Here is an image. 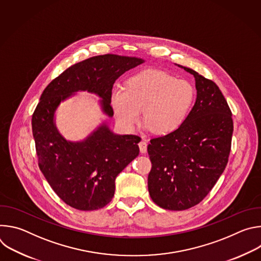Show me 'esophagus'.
<instances>
[{
	"label": "esophagus",
	"mask_w": 261,
	"mask_h": 261,
	"mask_svg": "<svg viewBox=\"0 0 261 261\" xmlns=\"http://www.w3.org/2000/svg\"><path fill=\"white\" fill-rule=\"evenodd\" d=\"M139 150H140V153L141 154H145L146 153V150H147V142L145 139H142L139 143Z\"/></svg>",
	"instance_id": "34e87169"
}]
</instances>
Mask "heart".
<instances>
[{"label": "heart", "mask_w": 261, "mask_h": 261, "mask_svg": "<svg viewBox=\"0 0 261 261\" xmlns=\"http://www.w3.org/2000/svg\"><path fill=\"white\" fill-rule=\"evenodd\" d=\"M110 100L117 120L124 128H134L143 109L145 128L166 135L178 129L187 118L194 90L188 82L151 69L131 77L127 88L115 89Z\"/></svg>", "instance_id": "b5f03b06"}]
</instances>
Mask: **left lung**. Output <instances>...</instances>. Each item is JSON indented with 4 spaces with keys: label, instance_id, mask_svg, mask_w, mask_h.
I'll return each instance as SVG.
<instances>
[{
    "label": "left lung",
    "instance_id": "1",
    "mask_svg": "<svg viewBox=\"0 0 261 261\" xmlns=\"http://www.w3.org/2000/svg\"><path fill=\"white\" fill-rule=\"evenodd\" d=\"M175 65L194 76L196 101L178 129L147 145L152 162L147 188L160 207L184 211L198 204L224 171L233 123L218 86L190 68Z\"/></svg>",
    "mask_w": 261,
    "mask_h": 261
}]
</instances>
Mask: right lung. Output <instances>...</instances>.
Returning <instances> with one entry per match:
<instances>
[{"label":"right lung","instance_id":"obj_1","mask_svg":"<svg viewBox=\"0 0 261 261\" xmlns=\"http://www.w3.org/2000/svg\"><path fill=\"white\" fill-rule=\"evenodd\" d=\"M142 63L118 55L87 59L66 69L40 97L32 118L39 167L57 195L74 208L94 211L111 201L118 174L139 154L140 137L116 134L104 121L83 140H67L56 125V111L79 92H88L101 99L102 113L113 118L115 82Z\"/></svg>","mask_w":261,"mask_h":261}]
</instances>
